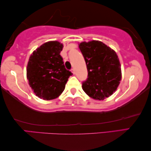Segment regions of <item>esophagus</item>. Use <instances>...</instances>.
<instances>
[{
    "label": "esophagus",
    "instance_id": "34e87169",
    "mask_svg": "<svg viewBox=\"0 0 151 151\" xmlns=\"http://www.w3.org/2000/svg\"><path fill=\"white\" fill-rule=\"evenodd\" d=\"M71 73H72L73 74H75V72H76V71H75V70H74L73 68L71 69Z\"/></svg>",
    "mask_w": 151,
    "mask_h": 151
}]
</instances>
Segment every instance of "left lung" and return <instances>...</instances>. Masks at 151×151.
<instances>
[{
  "label": "left lung",
  "instance_id": "left-lung-1",
  "mask_svg": "<svg viewBox=\"0 0 151 151\" xmlns=\"http://www.w3.org/2000/svg\"><path fill=\"white\" fill-rule=\"evenodd\" d=\"M79 47L88 70L87 80L82 82L83 90L95 100H104L116 90L122 78L117 54L99 41L82 42Z\"/></svg>",
  "mask_w": 151,
  "mask_h": 151
}]
</instances>
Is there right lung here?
<instances>
[{"instance_id":"right-lung-1","label":"right lung","mask_w":151,"mask_h":151,"mask_svg":"<svg viewBox=\"0 0 151 151\" xmlns=\"http://www.w3.org/2000/svg\"><path fill=\"white\" fill-rule=\"evenodd\" d=\"M63 45L58 41L46 42L33 51L27 68L29 84L39 98L50 100L63 92L70 76L60 53Z\"/></svg>"}]
</instances>
